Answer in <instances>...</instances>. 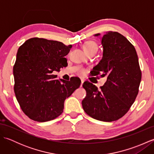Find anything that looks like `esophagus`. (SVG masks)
<instances>
[{
  "label": "esophagus",
  "instance_id": "obj_1",
  "mask_svg": "<svg viewBox=\"0 0 154 154\" xmlns=\"http://www.w3.org/2000/svg\"><path fill=\"white\" fill-rule=\"evenodd\" d=\"M81 87H82V85H83V83H84V80H83V79H81Z\"/></svg>",
  "mask_w": 154,
  "mask_h": 154
}]
</instances>
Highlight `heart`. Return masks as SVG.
Wrapping results in <instances>:
<instances>
[{"label": "heart", "mask_w": 154, "mask_h": 154, "mask_svg": "<svg viewBox=\"0 0 154 154\" xmlns=\"http://www.w3.org/2000/svg\"><path fill=\"white\" fill-rule=\"evenodd\" d=\"M83 49L86 54L89 53V52H91V51H94L97 53V51L98 50V46L94 42L89 41V42H86V43L83 45ZM77 72L79 75H83L85 73V71L84 69L80 68L79 69V70H78Z\"/></svg>", "instance_id": "b5f03b06"}]
</instances>
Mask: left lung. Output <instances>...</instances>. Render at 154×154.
Listing matches in <instances>:
<instances>
[{
  "instance_id": "8db88e82",
  "label": "left lung",
  "mask_w": 154,
  "mask_h": 154,
  "mask_svg": "<svg viewBox=\"0 0 154 154\" xmlns=\"http://www.w3.org/2000/svg\"><path fill=\"white\" fill-rule=\"evenodd\" d=\"M101 42L103 58L93 68L91 75L106 77V81L100 90L88 81L84 82L87 95L82 106L93 119L112 122L125 115L135 101L142 72L135 48L124 35L109 31Z\"/></svg>"
}]
</instances>
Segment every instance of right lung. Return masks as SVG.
Returning a JSON list of instances; mask_svg holds the SVG:
<instances>
[{
    "label": "right lung",
    "instance_id": "obj_1",
    "mask_svg": "<svg viewBox=\"0 0 154 154\" xmlns=\"http://www.w3.org/2000/svg\"><path fill=\"white\" fill-rule=\"evenodd\" d=\"M72 45L44 38H32L20 46L13 67L14 93L24 113L30 119L44 122L63 112L64 101L80 87L79 77L56 80L67 65L65 57Z\"/></svg>",
    "mask_w": 154,
    "mask_h": 154
}]
</instances>
